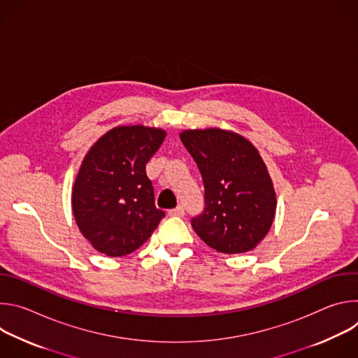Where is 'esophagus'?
Listing matches in <instances>:
<instances>
[{"instance_id": "34e87169", "label": "esophagus", "mask_w": 358, "mask_h": 358, "mask_svg": "<svg viewBox=\"0 0 358 358\" xmlns=\"http://www.w3.org/2000/svg\"><path fill=\"white\" fill-rule=\"evenodd\" d=\"M170 217H184V208L182 207H177L174 210L169 211Z\"/></svg>"}]
</instances>
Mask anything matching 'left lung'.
<instances>
[{
	"label": "left lung",
	"instance_id": "8db88e82",
	"mask_svg": "<svg viewBox=\"0 0 358 358\" xmlns=\"http://www.w3.org/2000/svg\"><path fill=\"white\" fill-rule=\"evenodd\" d=\"M180 138L195 160L206 188V210L191 225L222 253H245L268 235L276 192L258 148L224 129L184 130Z\"/></svg>",
	"mask_w": 358,
	"mask_h": 358
}]
</instances>
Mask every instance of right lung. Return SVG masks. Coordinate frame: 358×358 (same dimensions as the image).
<instances>
[{"mask_svg": "<svg viewBox=\"0 0 358 358\" xmlns=\"http://www.w3.org/2000/svg\"><path fill=\"white\" fill-rule=\"evenodd\" d=\"M166 131L119 126L87 151L72 188V211L82 235L106 257L119 258L140 248L164 211L156 208L145 163L160 148Z\"/></svg>", "mask_w": 358, "mask_h": 358, "instance_id": "right-lung-1", "label": "right lung"}]
</instances>
